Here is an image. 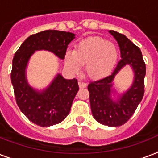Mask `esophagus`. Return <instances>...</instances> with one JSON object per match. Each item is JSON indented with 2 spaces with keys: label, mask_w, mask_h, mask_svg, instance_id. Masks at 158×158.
<instances>
[{
  "label": "esophagus",
  "mask_w": 158,
  "mask_h": 158,
  "mask_svg": "<svg viewBox=\"0 0 158 158\" xmlns=\"http://www.w3.org/2000/svg\"><path fill=\"white\" fill-rule=\"evenodd\" d=\"M78 85H79V86H80L81 88H83L86 86V83H85V81H83L79 80L78 81Z\"/></svg>",
  "instance_id": "1"
}]
</instances>
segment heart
I'll return each instance as SVG.
<instances>
[{
  "label": "heart",
  "instance_id": "heart-1",
  "mask_svg": "<svg viewBox=\"0 0 158 158\" xmlns=\"http://www.w3.org/2000/svg\"><path fill=\"white\" fill-rule=\"evenodd\" d=\"M117 59V49L113 43L99 37L81 41L74 51L68 50L65 66L72 73H78L85 63V72L91 77H101L110 73Z\"/></svg>",
  "mask_w": 158,
  "mask_h": 158
}]
</instances>
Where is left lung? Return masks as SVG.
<instances>
[{
  "label": "left lung",
  "instance_id": "left-lung-1",
  "mask_svg": "<svg viewBox=\"0 0 158 158\" xmlns=\"http://www.w3.org/2000/svg\"><path fill=\"white\" fill-rule=\"evenodd\" d=\"M109 32L117 40L121 52L112 74L99 80L90 81L88 85L90 104L93 117L99 123L110 127H118L125 123L136 110L144 95V77L146 64L138 46L119 33ZM125 65H130L135 73V80L131 89L122 95L117 102L111 99V87L114 76Z\"/></svg>",
  "mask_w": 158,
  "mask_h": 158
}]
</instances>
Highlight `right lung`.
I'll return each mask as SVG.
<instances>
[{
    "label": "right lung",
    "mask_w": 158,
    "mask_h": 158,
    "mask_svg": "<svg viewBox=\"0 0 158 158\" xmlns=\"http://www.w3.org/2000/svg\"><path fill=\"white\" fill-rule=\"evenodd\" d=\"M74 38L73 33L44 30L27 38L15 53L10 78L16 103L22 113L37 125L48 127L62 122L70 112L79 86L76 78L67 80L57 74L46 90L38 92L26 81L28 61L35 51L41 49L64 59L68 45Z\"/></svg>",
    "instance_id": "1"
}]
</instances>
